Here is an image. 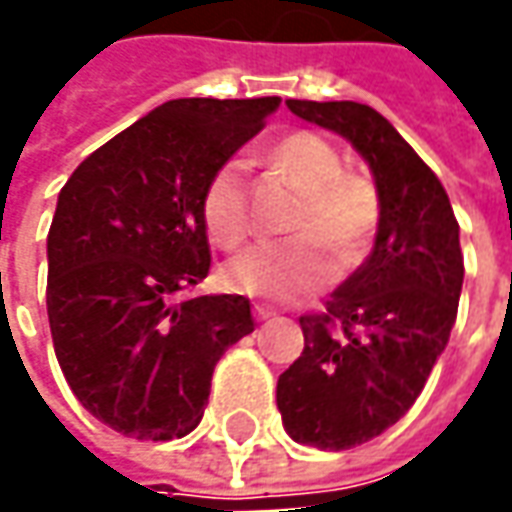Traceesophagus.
Instances as JSON below:
<instances>
[{
	"instance_id": "esophagus-1",
	"label": "esophagus",
	"mask_w": 512,
	"mask_h": 512,
	"mask_svg": "<svg viewBox=\"0 0 512 512\" xmlns=\"http://www.w3.org/2000/svg\"><path fill=\"white\" fill-rule=\"evenodd\" d=\"M255 317L257 320H269V317H274V309L272 306H263V303H257Z\"/></svg>"
}]
</instances>
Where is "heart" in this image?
<instances>
[{
    "mask_svg": "<svg viewBox=\"0 0 512 512\" xmlns=\"http://www.w3.org/2000/svg\"><path fill=\"white\" fill-rule=\"evenodd\" d=\"M269 161L303 192L291 221V232L300 238L240 252L226 263L223 280L249 297L291 300L326 286L337 269L351 272L360 266L377 238L382 201L377 184L362 172L343 169V152L320 133L283 135L269 150ZM201 209L206 232L218 246L235 249L249 238L252 201L243 161L229 158L215 169Z\"/></svg>",
    "mask_w": 512,
    "mask_h": 512,
    "instance_id": "1",
    "label": "heart"
}]
</instances>
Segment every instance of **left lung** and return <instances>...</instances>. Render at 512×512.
<instances>
[{"label": "left lung", "mask_w": 512, "mask_h": 512, "mask_svg": "<svg viewBox=\"0 0 512 512\" xmlns=\"http://www.w3.org/2000/svg\"><path fill=\"white\" fill-rule=\"evenodd\" d=\"M291 113L343 135L382 201L368 260L300 317L303 354L277 379L294 442L348 450L388 431L416 402L456 323L465 260L448 192L388 118L357 101H286Z\"/></svg>", "instance_id": "obj_1"}]
</instances>
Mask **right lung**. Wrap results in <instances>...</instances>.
I'll list each match as a JSON object with an SVG mask.
<instances>
[{"label": "right lung", "instance_id": "obj_1", "mask_svg": "<svg viewBox=\"0 0 512 512\" xmlns=\"http://www.w3.org/2000/svg\"><path fill=\"white\" fill-rule=\"evenodd\" d=\"M280 98H175L87 155L47 235V320L67 385L98 422L169 442L198 428L212 371L255 331L249 300L203 294V189Z\"/></svg>", "mask_w": 512, "mask_h": 512}]
</instances>
